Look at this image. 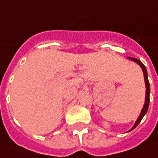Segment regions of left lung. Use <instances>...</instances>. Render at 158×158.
I'll use <instances>...</instances> for the list:
<instances>
[{"mask_svg": "<svg viewBox=\"0 0 158 158\" xmlns=\"http://www.w3.org/2000/svg\"><path fill=\"white\" fill-rule=\"evenodd\" d=\"M129 59L130 60H133V61H135L137 63L139 64V66H140L141 68H142V70L144 72V81H145V85H146V93H145V102H144V105L143 107V110L141 111L140 114H139V116L138 118V120L135 122V124L133 127V128L131 129L130 131H132L133 129L136 127L137 126L139 125V123L140 122L141 120L143 119L144 117V115L146 114L147 112V110H148L149 108V103H150V83H149L148 80V74H147V70H146V68L144 67V65L142 62H141L140 60H138L136 58H133V57H129Z\"/></svg>", "mask_w": 158, "mask_h": 158, "instance_id": "8db88e82", "label": "left lung"}]
</instances>
